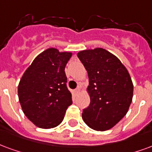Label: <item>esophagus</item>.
I'll list each match as a JSON object with an SVG mask.
<instances>
[{
    "mask_svg": "<svg viewBox=\"0 0 152 152\" xmlns=\"http://www.w3.org/2000/svg\"><path fill=\"white\" fill-rule=\"evenodd\" d=\"M74 92H75V93H76V94H77V93L80 92V88H76V89L74 90Z\"/></svg>",
    "mask_w": 152,
    "mask_h": 152,
    "instance_id": "obj_1",
    "label": "esophagus"
}]
</instances>
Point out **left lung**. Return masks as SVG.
Returning <instances> with one entry per match:
<instances>
[{
	"mask_svg": "<svg viewBox=\"0 0 152 152\" xmlns=\"http://www.w3.org/2000/svg\"><path fill=\"white\" fill-rule=\"evenodd\" d=\"M77 56L88 76L90 104L82 118L90 128L104 131L126 114L134 86L127 69L116 56L103 48L80 51Z\"/></svg>",
	"mask_w": 152,
	"mask_h": 152,
	"instance_id": "1",
	"label": "left lung"
}]
</instances>
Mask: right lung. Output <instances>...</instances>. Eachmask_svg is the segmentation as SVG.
<instances>
[{
    "instance_id": "obj_1",
    "label": "right lung",
    "mask_w": 152,
    "mask_h": 152,
    "mask_svg": "<svg viewBox=\"0 0 152 152\" xmlns=\"http://www.w3.org/2000/svg\"><path fill=\"white\" fill-rule=\"evenodd\" d=\"M72 55L48 48L34 59L20 80L18 93L22 111L38 127L59 126L72 104L64 72Z\"/></svg>"
}]
</instances>
